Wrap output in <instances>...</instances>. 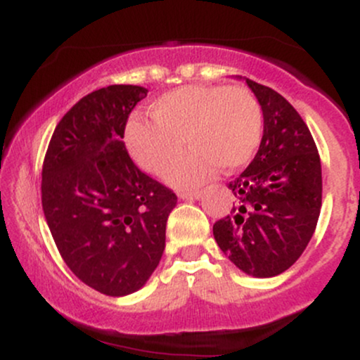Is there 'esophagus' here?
<instances>
[{
	"label": "esophagus",
	"mask_w": 360,
	"mask_h": 360,
	"mask_svg": "<svg viewBox=\"0 0 360 360\" xmlns=\"http://www.w3.org/2000/svg\"><path fill=\"white\" fill-rule=\"evenodd\" d=\"M201 194H203V191L196 189V191H184V193H181L179 198H181V200H186V201H188V200H200Z\"/></svg>",
	"instance_id": "1"
}]
</instances>
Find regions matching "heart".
<instances>
[{"label":"heart","mask_w":360,"mask_h":360,"mask_svg":"<svg viewBox=\"0 0 360 360\" xmlns=\"http://www.w3.org/2000/svg\"><path fill=\"white\" fill-rule=\"evenodd\" d=\"M148 117L152 120L134 117L125 127L127 148L140 167L160 176L180 155L185 139L195 148L167 172L176 188L205 183L217 166L223 171L243 167L262 139L259 101L237 86L172 89L148 105Z\"/></svg>","instance_id":"heart-1"}]
</instances>
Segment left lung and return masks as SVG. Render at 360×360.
<instances>
[{"instance_id": "1", "label": "left lung", "mask_w": 360, "mask_h": 360, "mask_svg": "<svg viewBox=\"0 0 360 360\" xmlns=\"http://www.w3.org/2000/svg\"><path fill=\"white\" fill-rule=\"evenodd\" d=\"M264 117L249 167L229 188L235 203L213 225L223 254L254 278L288 271L307 249L321 208V164L307 123L274 89L247 79Z\"/></svg>"}]
</instances>
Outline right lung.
Here are the masks:
<instances>
[{
    "label": "right lung",
    "mask_w": 360,
    "mask_h": 360,
    "mask_svg": "<svg viewBox=\"0 0 360 360\" xmlns=\"http://www.w3.org/2000/svg\"><path fill=\"white\" fill-rule=\"evenodd\" d=\"M148 91L113 84L62 117L42 167V208L76 278L106 296L139 291L159 266L177 196L135 166L123 134Z\"/></svg>",
    "instance_id": "right-lung-1"
}]
</instances>
